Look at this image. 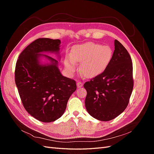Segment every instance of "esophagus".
Returning <instances> with one entry per match:
<instances>
[{"mask_svg":"<svg viewBox=\"0 0 154 154\" xmlns=\"http://www.w3.org/2000/svg\"><path fill=\"white\" fill-rule=\"evenodd\" d=\"M83 86V83L81 82H79L77 83V87H82Z\"/></svg>","mask_w":154,"mask_h":154,"instance_id":"esophagus-1","label":"esophagus"}]
</instances>
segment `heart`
I'll list each match as a JSON object with an SVG mask.
<instances>
[{"label": "heart", "mask_w": 154, "mask_h": 154, "mask_svg": "<svg viewBox=\"0 0 154 154\" xmlns=\"http://www.w3.org/2000/svg\"><path fill=\"white\" fill-rule=\"evenodd\" d=\"M112 54V50L108 45L87 42L76 45L72 49L71 56L67 55L65 59V66L72 72L76 69V61L82 62V73L87 78H94L109 66Z\"/></svg>", "instance_id": "heart-1"}]
</instances>
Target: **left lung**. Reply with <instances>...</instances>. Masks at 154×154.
Wrapping results in <instances>:
<instances>
[{"label": "left lung", "mask_w": 154, "mask_h": 154, "mask_svg": "<svg viewBox=\"0 0 154 154\" xmlns=\"http://www.w3.org/2000/svg\"><path fill=\"white\" fill-rule=\"evenodd\" d=\"M109 66L100 75L84 83L87 91L85 107L93 118L107 122L127 108L132 94L134 80L132 59L117 40Z\"/></svg>", "instance_id": "8db88e82"}]
</instances>
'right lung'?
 <instances>
[{"mask_svg": "<svg viewBox=\"0 0 154 154\" xmlns=\"http://www.w3.org/2000/svg\"><path fill=\"white\" fill-rule=\"evenodd\" d=\"M61 41L42 38L24 49L17 60L15 83L24 109L40 122H54L63 114L70 96L76 90V82L63 76L58 61L43 52L58 53ZM41 56L50 64L39 63Z\"/></svg>", "mask_w": 154, "mask_h": 154, "instance_id": "add662e5", "label": "right lung"}]
</instances>
